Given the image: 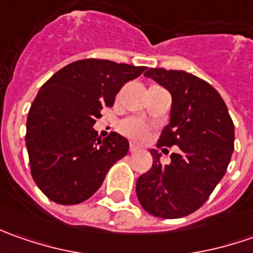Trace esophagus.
<instances>
[{
	"label": "esophagus",
	"instance_id": "esophagus-1",
	"mask_svg": "<svg viewBox=\"0 0 253 253\" xmlns=\"http://www.w3.org/2000/svg\"><path fill=\"white\" fill-rule=\"evenodd\" d=\"M139 151H141V148H139V146H136V145H133V143L129 145V152H131V153H135V152H139Z\"/></svg>",
	"mask_w": 253,
	"mask_h": 253
}]
</instances>
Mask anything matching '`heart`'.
<instances>
[{"instance_id":"obj_1","label":"heart","mask_w":253,"mask_h":253,"mask_svg":"<svg viewBox=\"0 0 253 253\" xmlns=\"http://www.w3.org/2000/svg\"><path fill=\"white\" fill-rule=\"evenodd\" d=\"M120 131L133 141H145L149 133V126L139 120H126L120 124Z\"/></svg>"}]
</instances>
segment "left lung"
<instances>
[{
  "mask_svg": "<svg viewBox=\"0 0 253 253\" xmlns=\"http://www.w3.org/2000/svg\"><path fill=\"white\" fill-rule=\"evenodd\" d=\"M153 79L171 94L170 122L158 148L179 146L169 165L152 149L153 165L136 181V196L145 211L159 218H181L199 210L225 174L234 152V122L218 91L183 70L149 69Z\"/></svg>",
  "mask_w": 253,
  "mask_h": 253,
  "instance_id": "1",
  "label": "left lung"
}]
</instances>
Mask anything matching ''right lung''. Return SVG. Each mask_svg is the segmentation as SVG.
I'll use <instances>...</instances> for the list:
<instances>
[{"label":"right lung","instance_id":"1","mask_svg":"<svg viewBox=\"0 0 253 253\" xmlns=\"http://www.w3.org/2000/svg\"><path fill=\"white\" fill-rule=\"evenodd\" d=\"M145 69L84 59L64 66L41 87L28 114L25 142L32 177L47 199L63 206L83 203L128 153L124 136L112 132L100 139L92 125L122 85Z\"/></svg>","mask_w":253,"mask_h":253}]
</instances>
